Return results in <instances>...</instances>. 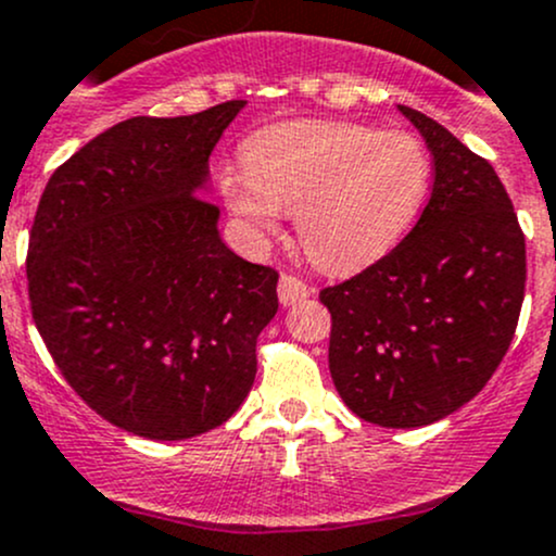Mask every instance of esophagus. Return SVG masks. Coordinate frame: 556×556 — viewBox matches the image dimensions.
<instances>
[{
  "instance_id": "34e87169",
  "label": "esophagus",
  "mask_w": 556,
  "mask_h": 556,
  "mask_svg": "<svg viewBox=\"0 0 556 556\" xmlns=\"http://www.w3.org/2000/svg\"><path fill=\"white\" fill-rule=\"evenodd\" d=\"M277 290H279V303H282V306H295V303H301L303 298L312 295V288H308L303 279L293 277V274H282V277H279Z\"/></svg>"
}]
</instances>
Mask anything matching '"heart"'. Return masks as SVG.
<instances>
[{
  "label": "heart",
  "mask_w": 556,
  "mask_h": 556,
  "mask_svg": "<svg viewBox=\"0 0 556 556\" xmlns=\"http://www.w3.org/2000/svg\"><path fill=\"white\" fill-rule=\"evenodd\" d=\"M244 173L220 175V194L253 239L295 215L317 266L352 271L389 253L429 189V154L405 130L298 119L263 127L242 146Z\"/></svg>",
  "instance_id": "obj_1"
}]
</instances>
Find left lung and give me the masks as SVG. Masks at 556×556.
<instances>
[{
    "mask_svg": "<svg viewBox=\"0 0 556 556\" xmlns=\"http://www.w3.org/2000/svg\"><path fill=\"white\" fill-rule=\"evenodd\" d=\"M434 156L413 231L381 261L319 293L332 317L330 376L349 410L416 429L477 396L517 330L525 233L493 165L440 122L400 106Z\"/></svg>",
    "mask_w": 556,
    "mask_h": 556,
    "instance_id": "1",
    "label": "left lung"
}]
</instances>
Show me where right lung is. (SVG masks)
Listing matches in <instances>:
<instances>
[{
  "label": "right lung",
  "mask_w": 556,
  "mask_h": 556,
  "mask_svg": "<svg viewBox=\"0 0 556 556\" xmlns=\"http://www.w3.org/2000/svg\"><path fill=\"white\" fill-rule=\"evenodd\" d=\"M242 106L109 127L52 173L34 215L28 301L47 352L85 405L146 440L229 420L277 314L279 274L231 253L200 197Z\"/></svg>",
  "instance_id": "right-lung-1"
}]
</instances>
